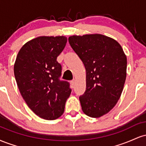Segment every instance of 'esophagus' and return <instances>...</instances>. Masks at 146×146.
Masks as SVG:
<instances>
[{
	"label": "esophagus",
	"mask_w": 146,
	"mask_h": 146,
	"mask_svg": "<svg viewBox=\"0 0 146 146\" xmlns=\"http://www.w3.org/2000/svg\"><path fill=\"white\" fill-rule=\"evenodd\" d=\"M75 81H76V80H75V79H73V80H71V84H72V85H75Z\"/></svg>",
	"instance_id": "obj_1"
}]
</instances>
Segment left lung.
<instances>
[{
  "label": "left lung",
  "instance_id": "1",
  "mask_svg": "<svg viewBox=\"0 0 146 146\" xmlns=\"http://www.w3.org/2000/svg\"><path fill=\"white\" fill-rule=\"evenodd\" d=\"M68 42L86 68V90L80 97L82 111L93 118L103 116L121 97L126 78V56L118 42L104 35L72 36Z\"/></svg>",
  "mask_w": 146,
  "mask_h": 146
}]
</instances>
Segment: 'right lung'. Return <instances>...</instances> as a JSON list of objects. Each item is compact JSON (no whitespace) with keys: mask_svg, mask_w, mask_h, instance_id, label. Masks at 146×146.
I'll return each instance as SVG.
<instances>
[{"mask_svg":"<svg viewBox=\"0 0 146 146\" xmlns=\"http://www.w3.org/2000/svg\"><path fill=\"white\" fill-rule=\"evenodd\" d=\"M65 36H39L23 45L14 71L20 93L29 108L40 118L54 120L64 111L71 89L61 81L57 58L66 46Z\"/></svg>","mask_w":146,"mask_h":146,"instance_id":"obj_1","label":"right lung"}]
</instances>
